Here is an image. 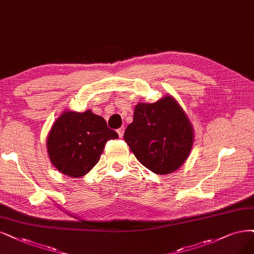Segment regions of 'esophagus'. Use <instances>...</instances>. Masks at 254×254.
Instances as JSON below:
<instances>
[{
    "label": "esophagus",
    "mask_w": 254,
    "mask_h": 254,
    "mask_svg": "<svg viewBox=\"0 0 254 254\" xmlns=\"http://www.w3.org/2000/svg\"><path fill=\"white\" fill-rule=\"evenodd\" d=\"M117 133H118L119 138L124 137V134H125V127H121L120 128H118V129H117Z\"/></svg>",
    "instance_id": "esophagus-1"
}]
</instances>
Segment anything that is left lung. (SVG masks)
<instances>
[{
    "label": "left lung",
    "mask_w": 254,
    "mask_h": 254,
    "mask_svg": "<svg viewBox=\"0 0 254 254\" xmlns=\"http://www.w3.org/2000/svg\"><path fill=\"white\" fill-rule=\"evenodd\" d=\"M191 122L172 95L139 102L125 140L137 160L157 175L172 174L185 163L193 144Z\"/></svg>",
    "instance_id": "1"
}]
</instances>
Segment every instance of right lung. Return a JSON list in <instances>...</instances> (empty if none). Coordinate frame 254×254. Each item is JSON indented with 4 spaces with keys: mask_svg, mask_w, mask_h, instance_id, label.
I'll list each match as a JSON object with an SVG mask.
<instances>
[{
    "mask_svg": "<svg viewBox=\"0 0 254 254\" xmlns=\"http://www.w3.org/2000/svg\"><path fill=\"white\" fill-rule=\"evenodd\" d=\"M118 134L110 129L106 120L91 110L78 113L67 110L54 121L47 137V152L60 173L80 178L99 161L110 139Z\"/></svg>",
    "mask_w": 254,
    "mask_h": 254,
    "instance_id": "add662e5",
    "label": "right lung"
}]
</instances>
